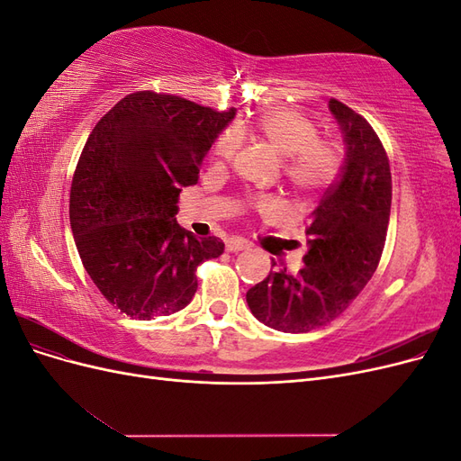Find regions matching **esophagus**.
I'll return each mask as SVG.
<instances>
[{"label":"esophagus","instance_id":"1","mask_svg":"<svg viewBox=\"0 0 461 461\" xmlns=\"http://www.w3.org/2000/svg\"><path fill=\"white\" fill-rule=\"evenodd\" d=\"M248 244L240 239H230L227 240V252H242V249H246Z\"/></svg>","mask_w":461,"mask_h":461}]
</instances>
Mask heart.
I'll return each instance as SVG.
<instances>
[{"label": "heart", "instance_id": "1", "mask_svg": "<svg viewBox=\"0 0 461 461\" xmlns=\"http://www.w3.org/2000/svg\"><path fill=\"white\" fill-rule=\"evenodd\" d=\"M246 134H254L259 142L285 159L288 183L300 192H315L329 186L340 169L339 146L317 138L315 124L294 109H267L252 124H239L234 132H225L217 142V156L225 161L232 159L240 148V138Z\"/></svg>", "mask_w": 461, "mask_h": 461}]
</instances>
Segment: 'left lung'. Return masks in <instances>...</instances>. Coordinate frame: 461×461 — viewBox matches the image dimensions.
I'll return each instance as SVG.
<instances>
[{
    "label": "left lung",
    "mask_w": 461,
    "mask_h": 461,
    "mask_svg": "<svg viewBox=\"0 0 461 461\" xmlns=\"http://www.w3.org/2000/svg\"><path fill=\"white\" fill-rule=\"evenodd\" d=\"M329 109L344 138V165L305 225L303 267L271 271L246 292L249 312L275 330L310 332L330 323L371 281L383 256L393 202L386 151L356 111L339 100Z\"/></svg>",
    "instance_id": "obj_1"
}]
</instances>
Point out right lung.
Listing matches in <instances>:
<instances>
[{
    "mask_svg": "<svg viewBox=\"0 0 461 461\" xmlns=\"http://www.w3.org/2000/svg\"><path fill=\"white\" fill-rule=\"evenodd\" d=\"M236 109L213 111L185 97L134 92L105 113L80 153L68 217L86 273L109 303L132 319L185 310L196 267L225 249L176 222L180 188Z\"/></svg>",
    "mask_w": 461,
    "mask_h": 461,
    "instance_id": "obj_1",
    "label": "right lung"
}]
</instances>
